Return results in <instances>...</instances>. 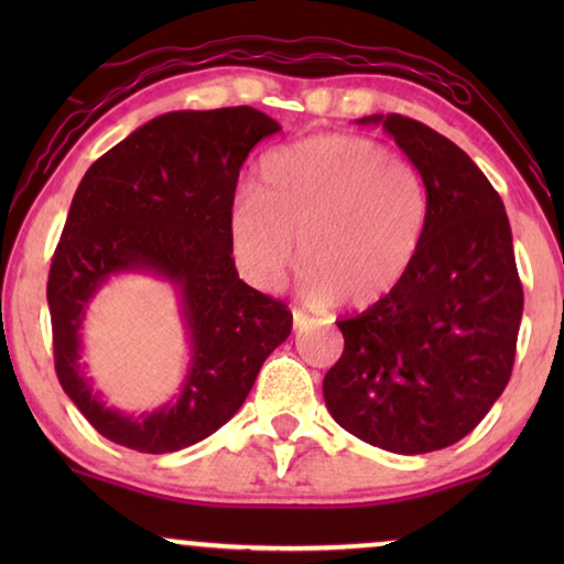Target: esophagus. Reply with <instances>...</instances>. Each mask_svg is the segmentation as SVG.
Masks as SVG:
<instances>
[{
  "mask_svg": "<svg viewBox=\"0 0 564 564\" xmlns=\"http://www.w3.org/2000/svg\"><path fill=\"white\" fill-rule=\"evenodd\" d=\"M307 323H311V318L303 311H292V326H295V330H303Z\"/></svg>",
  "mask_w": 564,
  "mask_h": 564,
  "instance_id": "34e87169",
  "label": "esophagus"
}]
</instances>
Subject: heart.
Listing matches in <instances>:
<instances>
[{
    "mask_svg": "<svg viewBox=\"0 0 564 564\" xmlns=\"http://www.w3.org/2000/svg\"><path fill=\"white\" fill-rule=\"evenodd\" d=\"M431 197L421 169L367 135H311L261 161L230 213V251L253 288H274L297 253L313 303L367 307L419 257Z\"/></svg>",
    "mask_w": 564,
    "mask_h": 564,
    "instance_id": "heart-1",
    "label": "heart"
}]
</instances>
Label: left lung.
Masks as SVG:
<instances>
[{
    "mask_svg": "<svg viewBox=\"0 0 564 564\" xmlns=\"http://www.w3.org/2000/svg\"><path fill=\"white\" fill-rule=\"evenodd\" d=\"M382 122L429 184L431 215L403 282L336 321L344 354L323 380L338 426L395 454L465 438L511 380L523 290L503 199L473 159L403 115Z\"/></svg>",
    "mask_w": 564,
    "mask_h": 564,
    "instance_id": "1",
    "label": "left lung"
}]
</instances>
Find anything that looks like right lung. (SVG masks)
I'll return each instance as SVG.
<instances>
[{
  "label": "right lung",
  "mask_w": 564,
  "mask_h": 564,
  "mask_svg": "<svg viewBox=\"0 0 564 564\" xmlns=\"http://www.w3.org/2000/svg\"><path fill=\"white\" fill-rule=\"evenodd\" d=\"M280 122L253 107L159 115L99 156L76 189L48 274L61 388L110 442L180 452L234 419L261 365L292 330L280 300L238 280L230 213L246 156ZM175 284L191 341L181 392L151 414L104 405L80 365L83 315L115 273Z\"/></svg>",
  "instance_id": "1"
}]
</instances>
